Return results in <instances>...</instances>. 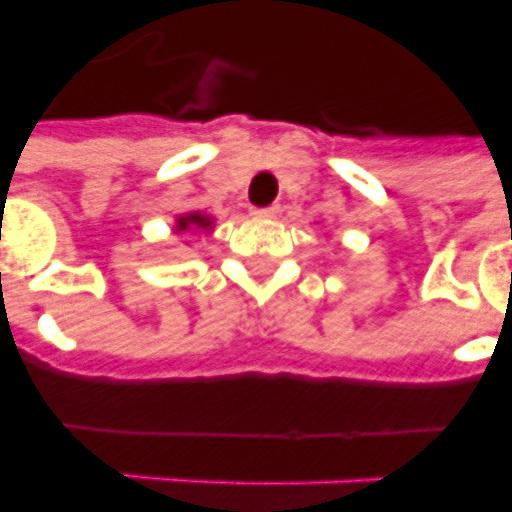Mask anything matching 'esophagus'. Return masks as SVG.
Wrapping results in <instances>:
<instances>
[{
	"mask_svg": "<svg viewBox=\"0 0 512 512\" xmlns=\"http://www.w3.org/2000/svg\"><path fill=\"white\" fill-rule=\"evenodd\" d=\"M278 215V206H262V209H253V217H275Z\"/></svg>",
	"mask_w": 512,
	"mask_h": 512,
	"instance_id": "34e87169",
	"label": "esophagus"
}]
</instances>
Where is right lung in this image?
I'll return each mask as SVG.
<instances>
[{
	"label": "right lung",
	"mask_w": 512,
	"mask_h": 512,
	"mask_svg": "<svg viewBox=\"0 0 512 512\" xmlns=\"http://www.w3.org/2000/svg\"><path fill=\"white\" fill-rule=\"evenodd\" d=\"M209 226H212V220L204 215L179 217V231H187V228H209Z\"/></svg>",
	"instance_id": "add662e5"
}]
</instances>
